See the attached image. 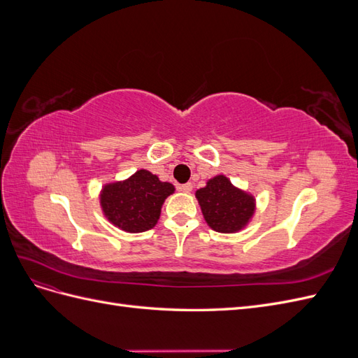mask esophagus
Masks as SVG:
<instances>
[{
    "label": "esophagus",
    "mask_w": 358,
    "mask_h": 358,
    "mask_svg": "<svg viewBox=\"0 0 358 358\" xmlns=\"http://www.w3.org/2000/svg\"><path fill=\"white\" fill-rule=\"evenodd\" d=\"M179 191L191 192L192 191V183H183V185H179Z\"/></svg>",
    "instance_id": "esophagus-1"
}]
</instances>
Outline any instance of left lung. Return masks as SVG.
<instances>
[{"label": "left lung", "instance_id": "8db88e82", "mask_svg": "<svg viewBox=\"0 0 358 358\" xmlns=\"http://www.w3.org/2000/svg\"><path fill=\"white\" fill-rule=\"evenodd\" d=\"M196 197L206 222L215 231L236 233L252 218L255 200L225 176L220 175L208 180V185L197 189Z\"/></svg>", "mask_w": 358, "mask_h": 358}]
</instances>
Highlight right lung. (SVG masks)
Segmentation results:
<instances>
[{
    "label": "right lung",
    "instance_id": "add662e5",
    "mask_svg": "<svg viewBox=\"0 0 358 358\" xmlns=\"http://www.w3.org/2000/svg\"><path fill=\"white\" fill-rule=\"evenodd\" d=\"M173 192L171 183L161 182L148 170H138L122 182L107 183L100 203L106 218L117 229L142 233L155 227L162 203Z\"/></svg>",
    "mask_w": 358,
    "mask_h": 358
}]
</instances>
